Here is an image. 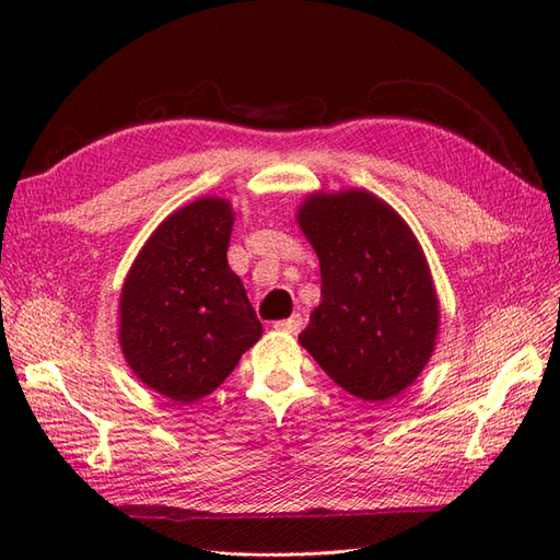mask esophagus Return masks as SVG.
<instances>
[{
    "mask_svg": "<svg viewBox=\"0 0 560 560\" xmlns=\"http://www.w3.org/2000/svg\"><path fill=\"white\" fill-rule=\"evenodd\" d=\"M273 327H276L278 331H287V334H299V331L303 329V319H301V315H292V317H287V319H278Z\"/></svg>",
    "mask_w": 560,
    "mask_h": 560,
    "instance_id": "1",
    "label": "esophagus"
}]
</instances>
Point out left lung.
Instances as JSON below:
<instances>
[{"label":"left lung","instance_id":"left-lung-1","mask_svg":"<svg viewBox=\"0 0 560 560\" xmlns=\"http://www.w3.org/2000/svg\"><path fill=\"white\" fill-rule=\"evenodd\" d=\"M296 222L322 276V301L299 343L346 393L397 397L430 362L439 331V301L413 231L362 189L313 194Z\"/></svg>","mask_w":560,"mask_h":560}]
</instances>
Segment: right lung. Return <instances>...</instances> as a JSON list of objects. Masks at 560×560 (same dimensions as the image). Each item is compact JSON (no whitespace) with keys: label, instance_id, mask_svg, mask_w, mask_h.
I'll list each match as a JSON object with an SVG mask.
<instances>
[{"label":"right lung","instance_id":"add662e5","mask_svg":"<svg viewBox=\"0 0 560 560\" xmlns=\"http://www.w3.org/2000/svg\"><path fill=\"white\" fill-rule=\"evenodd\" d=\"M231 229L226 198H198L149 235L124 282V358L144 385L177 404L222 385L264 331L226 261Z\"/></svg>","mask_w":560,"mask_h":560}]
</instances>
